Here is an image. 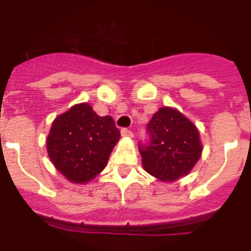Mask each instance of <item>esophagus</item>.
I'll return each instance as SVG.
<instances>
[{"label": "esophagus", "instance_id": "esophagus-1", "mask_svg": "<svg viewBox=\"0 0 251 251\" xmlns=\"http://www.w3.org/2000/svg\"><path fill=\"white\" fill-rule=\"evenodd\" d=\"M121 134L123 137H128V138H132L134 134H133V132L130 129H128V128H123V129L121 130Z\"/></svg>", "mask_w": 251, "mask_h": 251}]
</instances>
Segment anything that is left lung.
Returning a JSON list of instances; mask_svg holds the SVG:
<instances>
[{"label":"left lung","mask_w":251,"mask_h":251,"mask_svg":"<svg viewBox=\"0 0 251 251\" xmlns=\"http://www.w3.org/2000/svg\"><path fill=\"white\" fill-rule=\"evenodd\" d=\"M147 141L139 142L148 174L171 182L187 175L202 152L199 130L178 110L161 108L147 124Z\"/></svg>","instance_id":"1"}]
</instances>
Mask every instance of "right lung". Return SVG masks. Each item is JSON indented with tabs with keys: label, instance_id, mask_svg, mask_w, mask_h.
<instances>
[{
	"label": "right lung",
	"instance_id": "obj_1",
	"mask_svg": "<svg viewBox=\"0 0 251 251\" xmlns=\"http://www.w3.org/2000/svg\"><path fill=\"white\" fill-rule=\"evenodd\" d=\"M119 137L109 115L99 117L83 103L55 119L46 147L51 162L69 181L83 183L104 170Z\"/></svg>",
	"mask_w": 251,
	"mask_h": 251
}]
</instances>
